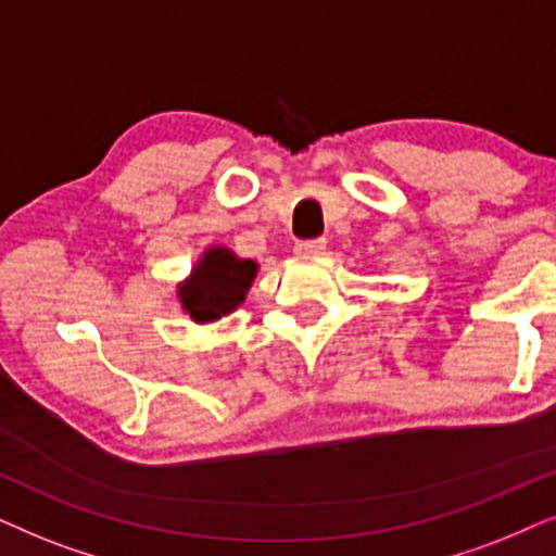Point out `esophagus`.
Here are the masks:
<instances>
[{
    "instance_id": "esophagus-1",
    "label": "esophagus",
    "mask_w": 556,
    "mask_h": 556,
    "mask_svg": "<svg viewBox=\"0 0 556 556\" xmlns=\"http://www.w3.org/2000/svg\"><path fill=\"white\" fill-rule=\"evenodd\" d=\"M325 251V241L323 239H315V241H300L298 247H294V254L300 258H315L320 256Z\"/></svg>"
}]
</instances>
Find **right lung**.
Masks as SVG:
<instances>
[{"mask_svg": "<svg viewBox=\"0 0 556 556\" xmlns=\"http://www.w3.org/2000/svg\"><path fill=\"white\" fill-rule=\"evenodd\" d=\"M256 274L254 258H243L224 243H211L188 277L177 282V302L195 325L216 323L243 305Z\"/></svg>", "mask_w": 556, "mask_h": 556, "instance_id": "obj_1", "label": "right lung"}]
</instances>
